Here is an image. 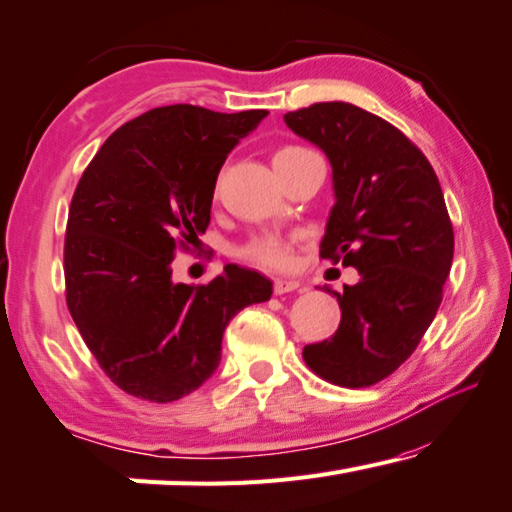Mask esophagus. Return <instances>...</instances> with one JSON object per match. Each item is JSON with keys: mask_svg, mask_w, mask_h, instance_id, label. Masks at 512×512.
Listing matches in <instances>:
<instances>
[{"mask_svg": "<svg viewBox=\"0 0 512 512\" xmlns=\"http://www.w3.org/2000/svg\"><path fill=\"white\" fill-rule=\"evenodd\" d=\"M300 285L296 280H287V278H275L273 280V294H289V291H296Z\"/></svg>", "mask_w": 512, "mask_h": 512, "instance_id": "esophagus-1", "label": "esophagus"}]
</instances>
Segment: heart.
I'll return each mask as SVG.
<instances>
[{"mask_svg":"<svg viewBox=\"0 0 512 512\" xmlns=\"http://www.w3.org/2000/svg\"><path fill=\"white\" fill-rule=\"evenodd\" d=\"M303 150L305 148H300V145H285L273 154V161L287 159ZM237 257H241L243 262L266 266V269H287L291 264V239L280 237V234H255L237 248Z\"/></svg>","mask_w":512,"mask_h":512,"instance_id":"b5f03b06","label":"heart"}]
</instances>
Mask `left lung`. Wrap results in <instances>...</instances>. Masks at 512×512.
<instances>
[{"label":"left lung","instance_id":"8db88e82","mask_svg":"<svg viewBox=\"0 0 512 512\" xmlns=\"http://www.w3.org/2000/svg\"><path fill=\"white\" fill-rule=\"evenodd\" d=\"M332 164L335 207L319 257L355 266L337 296L342 321L303 360L332 385L360 389L392 376L415 353L442 303L453 225L431 161L399 127L348 102L285 113Z\"/></svg>","mask_w":512,"mask_h":512}]
</instances>
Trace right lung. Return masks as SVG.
Here are the masks:
<instances>
[{"label": "right lung", "instance_id": "add662e5", "mask_svg": "<svg viewBox=\"0 0 512 512\" xmlns=\"http://www.w3.org/2000/svg\"><path fill=\"white\" fill-rule=\"evenodd\" d=\"M266 113L150 109L118 127L79 177L63 243L66 303L100 369L129 396L191 394L221 362L232 316L271 298V280L237 264L205 285L170 278L173 257L207 232L227 154Z\"/></svg>", "mask_w": 512, "mask_h": 512}]
</instances>
